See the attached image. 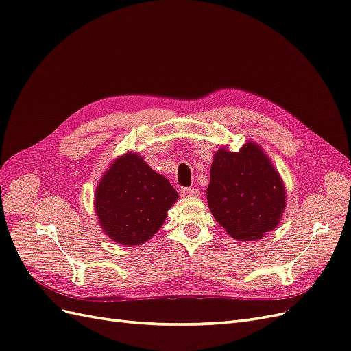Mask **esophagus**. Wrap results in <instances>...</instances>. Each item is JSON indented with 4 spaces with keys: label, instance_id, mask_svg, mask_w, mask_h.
<instances>
[{
    "label": "esophagus",
    "instance_id": "obj_1",
    "mask_svg": "<svg viewBox=\"0 0 351 351\" xmlns=\"http://www.w3.org/2000/svg\"><path fill=\"white\" fill-rule=\"evenodd\" d=\"M180 195L183 197H196L200 195V190L196 187H182L180 189Z\"/></svg>",
    "mask_w": 351,
    "mask_h": 351
}]
</instances>
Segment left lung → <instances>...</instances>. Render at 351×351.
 <instances>
[{
    "label": "left lung",
    "mask_w": 351,
    "mask_h": 351,
    "mask_svg": "<svg viewBox=\"0 0 351 351\" xmlns=\"http://www.w3.org/2000/svg\"><path fill=\"white\" fill-rule=\"evenodd\" d=\"M218 224L236 240L262 239L277 228L285 208V187L262 147L249 141L239 152L214 154L206 190Z\"/></svg>",
    "instance_id": "obj_1"
}]
</instances>
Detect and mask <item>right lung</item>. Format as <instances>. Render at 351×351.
Returning <instances> with one entry per match:
<instances>
[{
  "instance_id": "add662e5",
  "label": "right lung",
  "mask_w": 351,
  "mask_h": 351,
  "mask_svg": "<svg viewBox=\"0 0 351 351\" xmlns=\"http://www.w3.org/2000/svg\"><path fill=\"white\" fill-rule=\"evenodd\" d=\"M178 193L134 152L115 159L99 180L95 212L112 241L132 247L149 240L162 227Z\"/></svg>"
}]
</instances>
